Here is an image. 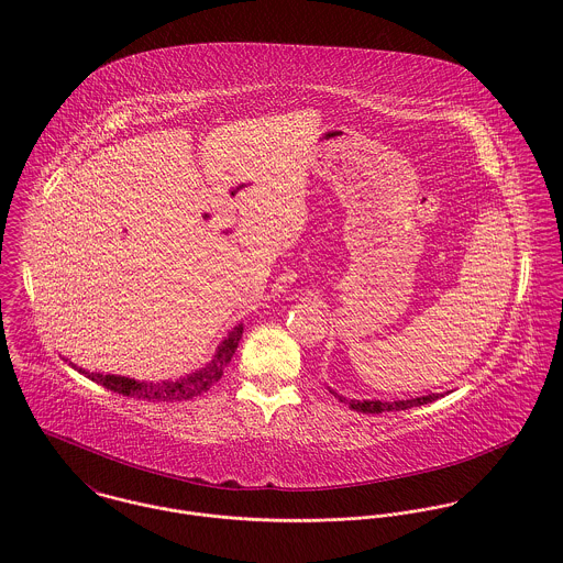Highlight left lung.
<instances>
[{"label":"left lung","mask_w":563,"mask_h":563,"mask_svg":"<svg viewBox=\"0 0 563 563\" xmlns=\"http://www.w3.org/2000/svg\"><path fill=\"white\" fill-rule=\"evenodd\" d=\"M333 397H338L342 402H349L351 409L355 411H364V413H382V411H401V409H409V407H418V405H427V402L438 401L442 395H427V397H416L409 401H355V399H344L338 393L329 390Z\"/></svg>","instance_id":"1"}]
</instances>
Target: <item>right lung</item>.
Wrapping results in <instances>:
<instances>
[{
    "instance_id": "obj_1",
    "label": "right lung",
    "mask_w": 563,
    "mask_h": 563,
    "mask_svg": "<svg viewBox=\"0 0 563 563\" xmlns=\"http://www.w3.org/2000/svg\"><path fill=\"white\" fill-rule=\"evenodd\" d=\"M242 338V324H236L228 338L219 344L212 362H208L203 368L179 377L175 382H136L130 377H121V375H99V373H88L84 368H78L74 362H69L74 368H78L81 375H86L88 379L101 384L103 388L123 395V397H134V399H143V401H186L192 397H199L203 393H208L223 375L225 366L232 362L239 342Z\"/></svg>"
}]
</instances>
